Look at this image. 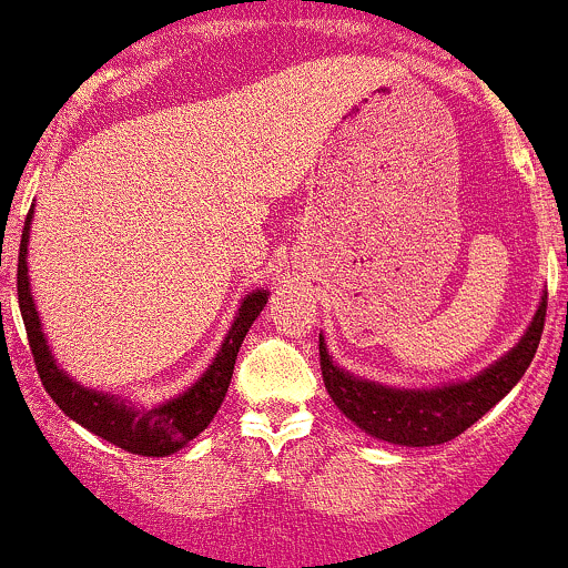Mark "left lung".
Returning a JSON list of instances; mask_svg holds the SVG:
<instances>
[{
	"label": "left lung",
	"mask_w": 568,
	"mask_h": 568,
	"mask_svg": "<svg viewBox=\"0 0 568 568\" xmlns=\"http://www.w3.org/2000/svg\"><path fill=\"white\" fill-rule=\"evenodd\" d=\"M545 315L547 291L541 294L539 307L515 348L506 351L500 359H495L470 378L429 386V389L427 386L408 389V386L378 384V381L362 378V375L337 367L326 348L324 334H321L318 351L326 392L334 405L373 438L397 446L446 444L465 433L474 422H479L495 403H500L515 389L539 348Z\"/></svg>",
	"instance_id": "obj_1"
}]
</instances>
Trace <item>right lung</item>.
Returning a JSON list of instances; mask_svg holds the SVG:
<instances>
[{
  "label": "right lung",
  "mask_w": 568,
  "mask_h": 568,
  "mask_svg": "<svg viewBox=\"0 0 568 568\" xmlns=\"http://www.w3.org/2000/svg\"><path fill=\"white\" fill-rule=\"evenodd\" d=\"M32 212H29L27 223H23L21 250H18V307H21L29 348H32L34 364H38V373L45 392L51 394L53 403H57L75 425L100 435V438L119 446V449L130 452V455L169 457L174 455V452L184 449L195 435L204 433L209 422L217 414L220 405H223L225 392H229L231 384V375H234L236 354L239 348H242V339L244 334L250 332V326H253V321L261 315V310L266 307L268 291L255 288L250 291V294H244L223 345H220L212 364L201 373V378L195 381V384H190L182 394L165 399V403L143 408V405L130 403V399L119 397V394L89 389V386L70 378V375L59 367L57 359H53L51 345H48V337L43 332V321H40V313L32 300V285H29L27 255Z\"/></svg>",
  "instance_id": "right-lung-1"
}]
</instances>
